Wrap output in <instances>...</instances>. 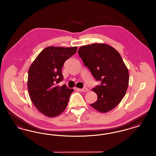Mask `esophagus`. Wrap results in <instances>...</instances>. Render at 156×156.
Segmentation results:
<instances>
[{"mask_svg":"<svg viewBox=\"0 0 156 156\" xmlns=\"http://www.w3.org/2000/svg\"><path fill=\"white\" fill-rule=\"evenodd\" d=\"M80 91H81V92H87V91H88V89L87 88H82V89H78Z\"/></svg>","mask_w":156,"mask_h":156,"instance_id":"34e87169","label":"esophagus"}]
</instances>
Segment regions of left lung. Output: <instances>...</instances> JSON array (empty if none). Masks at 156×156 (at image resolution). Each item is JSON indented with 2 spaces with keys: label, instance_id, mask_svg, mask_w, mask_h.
Returning <instances> with one entry per match:
<instances>
[{
  "label": "left lung",
  "instance_id": "1",
  "mask_svg": "<svg viewBox=\"0 0 156 156\" xmlns=\"http://www.w3.org/2000/svg\"><path fill=\"white\" fill-rule=\"evenodd\" d=\"M78 54L95 80L101 82L92 89L98 99L90 106L101 113L111 111L125 97L129 85L128 69L120 54L104 43L81 46Z\"/></svg>",
  "mask_w": 156,
  "mask_h": 156
}]
</instances>
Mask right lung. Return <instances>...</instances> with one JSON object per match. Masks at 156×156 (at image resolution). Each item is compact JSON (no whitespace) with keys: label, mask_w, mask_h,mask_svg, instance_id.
Wrapping results in <instances>:
<instances>
[{"label":"right lung","mask_w":156,"mask_h":156,"mask_svg":"<svg viewBox=\"0 0 156 156\" xmlns=\"http://www.w3.org/2000/svg\"><path fill=\"white\" fill-rule=\"evenodd\" d=\"M77 47H46L31 63L28 72L27 88L30 99L37 110L52 118L67 107L73 89L66 85L59 87L63 80L62 68L67 59L76 52Z\"/></svg>","instance_id":"add662e5"}]
</instances>
